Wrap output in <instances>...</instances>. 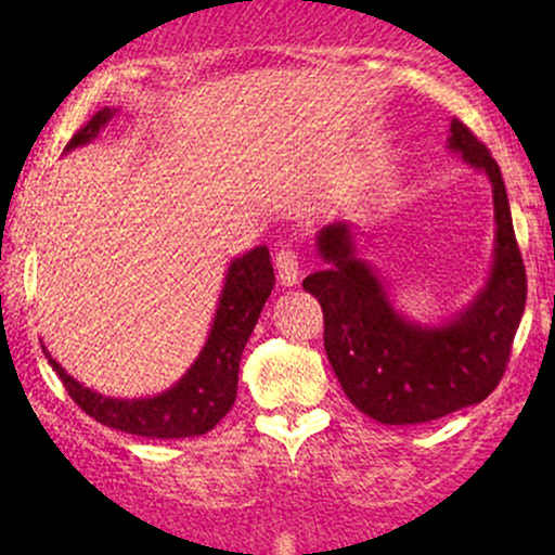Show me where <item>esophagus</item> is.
<instances>
[{"mask_svg":"<svg viewBox=\"0 0 555 555\" xmlns=\"http://www.w3.org/2000/svg\"><path fill=\"white\" fill-rule=\"evenodd\" d=\"M273 269H276L279 284H282V286H295L297 279H299L297 253L289 250V247H282V250L276 253V260H273Z\"/></svg>","mask_w":555,"mask_h":555,"instance_id":"34e87169","label":"esophagus"}]
</instances>
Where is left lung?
Returning a JSON list of instances; mask_svg holds the SVG:
<instances>
[{"label":"left lung","instance_id":"1","mask_svg":"<svg viewBox=\"0 0 555 555\" xmlns=\"http://www.w3.org/2000/svg\"><path fill=\"white\" fill-rule=\"evenodd\" d=\"M449 149L486 171L493 188V266L469 305L430 326L401 315L378 271L358 256L347 221L318 232L328 266L302 282L323 308V344L344 393L384 425L430 423L480 404L506 371L525 313L527 273L499 164L460 119H451Z\"/></svg>","mask_w":555,"mask_h":555}]
</instances>
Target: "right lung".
I'll return each instance as SVG.
<instances>
[{
	"instance_id": "1",
	"label": "right lung",
	"mask_w": 555,
	"mask_h": 555,
	"mask_svg": "<svg viewBox=\"0 0 555 555\" xmlns=\"http://www.w3.org/2000/svg\"><path fill=\"white\" fill-rule=\"evenodd\" d=\"M117 109L104 106L95 112L91 122L80 127L65 151L91 143L99 132L112 122ZM273 266L269 247L258 245L242 258L229 263L224 286H221L219 305L208 331V339L203 344L188 373L167 391L145 399H114L75 380L65 367L56 362L49 349V365L65 384L67 393L86 415L99 420L101 425L132 436L145 438H190L203 436L232 410L237 397V375L242 349L256 328L260 310L273 289Z\"/></svg>"
}]
</instances>
